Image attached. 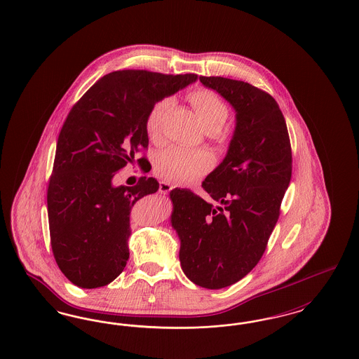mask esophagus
Returning a JSON list of instances; mask_svg holds the SVG:
<instances>
[{
	"instance_id": "34e87169",
	"label": "esophagus",
	"mask_w": 359,
	"mask_h": 359,
	"mask_svg": "<svg viewBox=\"0 0 359 359\" xmlns=\"http://www.w3.org/2000/svg\"><path fill=\"white\" fill-rule=\"evenodd\" d=\"M172 188H173V186H172L171 183H168V182H160V184H158V191H160L161 194L170 192Z\"/></svg>"
}]
</instances>
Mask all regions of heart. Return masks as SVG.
Returning <instances> with one entry per match:
<instances>
[{"instance_id":"obj_1","label":"heart","mask_w":359,"mask_h":359,"mask_svg":"<svg viewBox=\"0 0 359 359\" xmlns=\"http://www.w3.org/2000/svg\"><path fill=\"white\" fill-rule=\"evenodd\" d=\"M188 98L205 129L217 128L219 130L222 128L229 117V107L214 91L196 88L189 93ZM172 100L168 97L161 98L152 104L147 114L145 130L152 141H157L161 137V122ZM212 165L214 156L210 152L191 151L180 147H170L161 151L154 160V171L161 177L176 183L195 180L210 171Z\"/></svg>"}]
</instances>
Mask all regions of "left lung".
I'll use <instances>...</instances> for the list:
<instances>
[{
    "label": "left lung",
    "instance_id": "obj_1",
    "mask_svg": "<svg viewBox=\"0 0 359 359\" xmlns=\"http://www.w3.org/2000/svg\"><path fill=\"white\" fill-rule=\"evenodd\" d=\"M236 110V130L222 163L202 183L217 205L192 191L172 189L171 222L180 238V264L207 290L233 285L264 255L292 176L284 116L273 97L222 76H199Z\"/></svg>",
    "mask_w": 359,
    "mask_h": 359
}]
</instances>
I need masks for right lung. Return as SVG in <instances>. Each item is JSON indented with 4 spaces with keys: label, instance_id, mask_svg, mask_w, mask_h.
Segmentation results:
<instances>
[{
    "label": "right lung",
    "instance_id": "1",
    "mask_svg": "<svg viewBox=\"0 0 359 359\" xmlns=\"http://www.w3.org/2000/svg\"><path fill=\"white\" fill-rule=\"evenodd\" d=\"M196 79V74L114 71L69 110L56 144L47 205L52 253L76 287H104L123 271L130 211L158 183L142 176L133 187H114L113 177L148 148L145 118L152 104ZM145 160L137 158L138 165Z\"/></svg>",
    "mask_w": 359,
    "mask_h": 359
}]
</instances>
